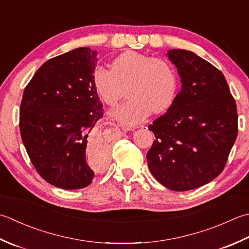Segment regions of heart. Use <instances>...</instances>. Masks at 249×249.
Wrapping results in <instances>:
<instances>
[{"label":"heart","mask_w":249,"mask_h":249,"mask_svg":"<svg viewBox=\"0 0 249 249\" xmlns=\"http://www.w3.org/2000/svg\"><path fill=\"white\" fill-rule=\"evenodd\" d=\"M91 83L99 98L114 106L128 87L130 98L110 110V116L125 126L139 124L150 113H163L173 104L178 80L165 60L153 55L126 52L113 60L110 69L96 67Z\"/></svg>","instance_id":"b5f03b06"}]
</instances>
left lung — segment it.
I'll use <instances>...</instances> for the list:
<instances>
[{
  "instance_id": "left-lung-1",
  "label": "left lung",
  "mask_w": 249,
  "mask_h": 249,
  "mask_svg": "<svg viewBox=\"0 0 249 249\" xmlns=\"http://www.w3.org/2000/svg\"><path fill=\"white\" fill-rule=\"evenodd\" d=\"M167 57L178 71L181 89L166 113L148 126L156 140L146 158L160 184L186 191L224 171L237 136L236 104L214 65L184 49H171Z\"/></svg>"
}]
</instances>
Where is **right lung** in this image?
<instances>
[{
    "instance_id": "1",
    "label": "right lung",
    "mask_w": 249,
    "mask_h": 249,
    "mask_svg": "<svg viewBox=\"0 0 249 249\" xmlns=\"http://www.w3.org/2000/svg\"><path fill=\"white\" fill-rule=\"evenodd\" d=\"M96 52L80 47L46 61L24 88L19 128L37 173L58 188L82 189L94 171L89 158L106 163L110 144L94 125L103 104L91 83Z\"/></svg>"
}]
</instances>
